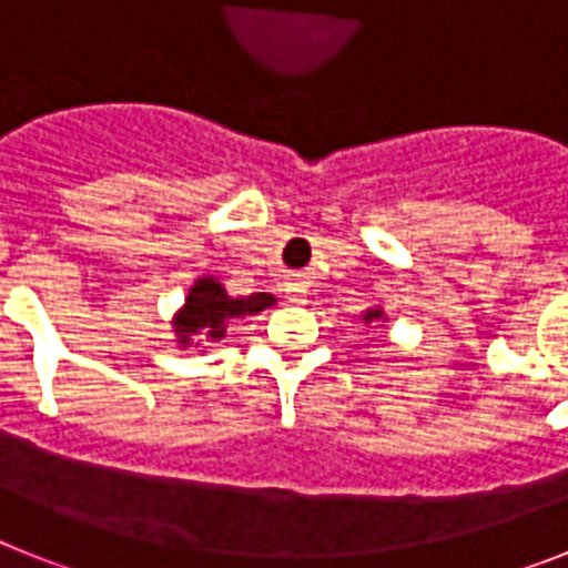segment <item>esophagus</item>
<instances>
[{
    "label": "esophagus",
    "mask_w": 568,
    "mask_h": 568,
    "mask_svg": "<svg viewBox=\"0 0 568 568\" xmlns=\"http://www.w3.org/2000/svg\"><path fill=\"white\" fill-rule=\"evenodd\" d=\"M284 298L293 301V304H301V301H304V290L295 287V284H290V287L284 290Z\"/></svg>",
    "instance_id": "34e87169"
}]
</instances>
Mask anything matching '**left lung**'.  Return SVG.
I'll return each mask as SVG.
<instances>
[{"label":"left lung","instance_id":"obj_1","mask_svg":"<svg viewBox=\"0 0 568 568\" xmlns=\"http://www.w3.org/2000/svg\"><path fill=\"white\" fill-rule=\"evenodd\" d=\"M369 318H381V310H373V313H366V321Z\"/></svg>","mask_w":568,"mask_h":568}]
</instances>
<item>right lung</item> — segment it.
<instances>
[{"instance_id":"add662e5","label":"right lung","mask_w":568,"mask_h":568,"mask_svg":"<svg viewBox=\"0 0 568 568\" xmlns=\"http://www.w3.org/2000/svg\"><path fill=\"white\" fill-rule=\"evenodd\" d=\"M275 304L270 293H255L247 298H230L224 287L215 278H199L190 290L187 304L175 318V335L182 344H187L190 335H204L210 341L224 338L227 318H241V315L261 313L264 307Z\"/></svg>"}]
</instances>
